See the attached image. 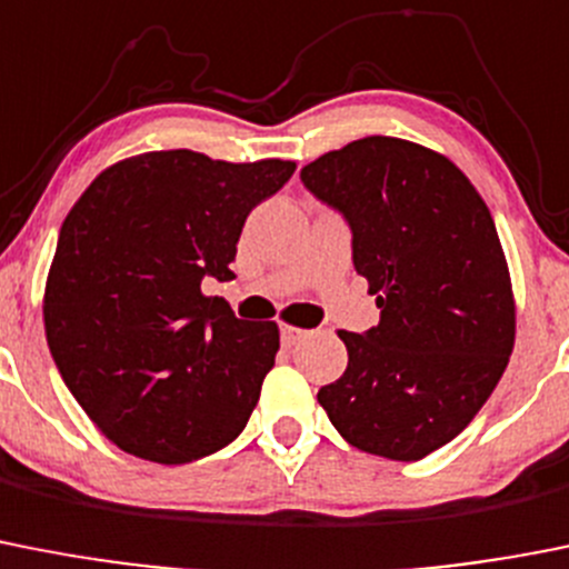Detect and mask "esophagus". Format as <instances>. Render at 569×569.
<instances>
[{
	"label": "esophagus",
	"instance_id": "1",
	"mask_svg": "<svg viewBox=\"0 0 569 569\" xmlns=\"http://www.w3.org/2000/svg\"><path fill=\"white\" fill-rule=\"evenodd\" d=\"M301 338H307V330H301V327H293V325H281V343H284V347H293V343H299Z\"/></svg>",
	"mask_w": 569,
	"mask_h": 569
}]
</instances>
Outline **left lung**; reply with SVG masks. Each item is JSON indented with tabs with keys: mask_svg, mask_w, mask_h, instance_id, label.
I'll return each mask as SVG.
<instances>
[{
	"mask_svg": "<svg viewBox=\"0 0 569 569\" xmlns=\"http://www.w3.org/2000/svg\"><path fill=\"white\" fill-rule=\"evenodd\" d=\"M352 228L378 327L338 330L349 363L319 389L349 446L415 462L455 440L502 378L516 341L508 259L486 200L446 154L387 134L301 169Z\"/></svg>",
	"mask_w": 569,
	"mask_h": 569,
	"instance_id": "8db88e82",
	"label": "left lung"
}]
</instances>
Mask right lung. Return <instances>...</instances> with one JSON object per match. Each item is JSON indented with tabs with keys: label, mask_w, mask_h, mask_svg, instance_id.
Masks as SVG:
<instances>
[{
	"label": "right lung",
	"mask_w": 569,
	"mask_h": 569,
	"mask_svg": "<svg viewBox=\"0 0 569 569\" xmlns=\"http://www.w3.org/2000/svg\"><path fill=\"white\" fill-rule=\"evenodd\" d=\"M293 171L279 158L143 152L103 169L70 208L44 284L47 343L121 451L182 466L244 429L279 327L237 319L202 279H231L248 213Z\"/></svg>",
	"instance_id": "add662e5"
}]
</instances>
